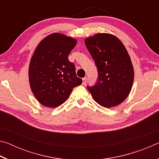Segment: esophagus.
Masks as SVG:
<instances>
[{
  "mask_svg": "<svg viewBox=\"0 0 159 159\" xmlns=\"http://www.w3.org/2000/svg\"><path fill=\"white\" fill-rule=\"evenodd\" d=\"M86 81H87V77H84L83 79V83H82V84L83 85H85V83H86Z\"/></svg>",
  "mask_w": 159,
  "mask_h": 159,
  "instance_id": "obj_1",
  "label": "esophagus"
}]
</instances>
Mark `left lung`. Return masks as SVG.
<instances>
[{"label": "left lung", "mask_w": 159, "mask_h": 159, "mask_svg": "<svg viewBox=\"0 0 159 159\" xmlns=\"http://www.w3.org/2000/svg\"><path fill=\"white\" fill-rule=\"evenodd\" d=\"M85 43L98 72L95 84L87 88L101 106L118 105L128 96L134 79L133 66L125 46L109 34L88 38Z\"/></svg>", "instance_id": "obj_1"}]
</instances>
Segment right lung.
<instances>
[{
	"label": "right lung",
	"mask_w": 159,
	"mask_h": 159,
	"mask_svg": "<svg viewBox=\"0 0 159 159\" xmlns=\"http://www.w3.org/2000/svg\"><path fill=\"white\" fill-rule=\"evenodd\" d=\"M76 40L54 33L38 45L29 64V77L32 92L43 105L55 108L65 102L74 88L82 83L77 77L69 53Z\"/></svg>",
	"instance_id": "1"
}]
</instances>
